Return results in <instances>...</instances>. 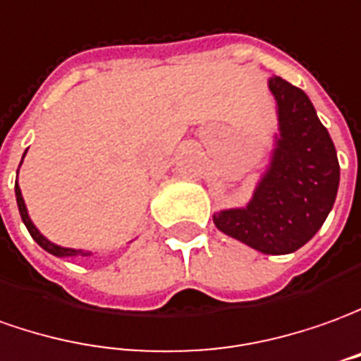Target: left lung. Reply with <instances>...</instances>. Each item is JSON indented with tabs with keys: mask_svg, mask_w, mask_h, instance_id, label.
<instances>
[{
	"mask_svg": "<svg viewBox=\"0 0 361 361\" xmlns=\"http://www.w3.org/2000/svg\"><path fill=\"white\" fill-rule=\"evenodd\" d=\"M279 132L269 166L245 207L213 213L215 227L264 255H288L314 237L340 185L334 142L306 92L269 78Z\"/></svg>",
	"mask_w": 361,
	"mask_h": 361,
	"instance_id": "1",
	"label": "left lung"
}]
</instances>
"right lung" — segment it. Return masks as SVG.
<instances>
[{
  "mask_svg": "<svg viewBox=\"0 0 361 361\" xmlns=\"http://www.w3.org/2000/svg\"><path fill=\"white\" fill-rule=\"evenodd\" d=\"M27 154V149H25ZM25 154H23V158H25ZM23 164V160H21ZM21 164H19V168H21ZM19 173V170H17ZM16 200H17V207H19V215H21V219L25 223L27 231L31 233V237L35 239L37 245H41L47 252H51V255H55V257H61V259H65V257H90L92 252L90 251H82V249H71V247H61L57 243L49 241L43 233L39 231L35 227V223L31 221V217H29V212H27V205L25 201H23V195H21V188H19V183L16 181Z\"/></svg>",
  "mask_w": 361,
  "mask_h": 361,
  "instance_id": "add662e5",
  "label": "right lung"
}]
</instances>
